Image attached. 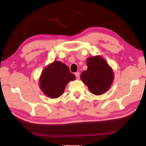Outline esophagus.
I'll use <instances>...</instances> for the list:
<instances>
[{"label":"esophagus","mask_w":146,"mask_h":146,"mask_svg":"<svg viewBox=\"0 0 146 146\" xmlns=\"http://www.w3.org/2000/svg\"><path fill=\"white\" fill-rule=\"evenodd\" d=\"M75 76H76V78L77 79H79L80 78V72H76L75 73Z\"/></svg>","instance_id":"1"}]
</instances>
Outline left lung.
I'll return each mask as SVG.
<instances>
[{
	"instance_id": "left-lung-1",
	"label": "left lung",
	"mask_w": 146,
	"mask_h": 146,
	"mask_svg": "<svg viewBox=\"0 0 146 146\" xmlns=\"http://www.w3.org/2000/svg\"><path fill=\"white\" fill-rule=\"evenodd\" d=\"M88 69L81 74V80L95 95L102 94L113 81V71L102 58L90 57L87 60Z\"/></svg>"
}]
</instances>
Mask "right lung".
Masks as SVG:
<instances>
[{
    "instance_id": "add662e5",
    "label": "right lung",
    "mask_w": 146,
    "mask_h": 146,
    "mask_svg": "<svg viewBox=\"0 0 146 146\" xmlns=\"http://www.w3.org/2000/svg\"><path fill=\"white\" fill-rule=\"evenodd\" d=\"M75 78V76L70 72L66 65L61 62L56 61L42 71L40 78V85L46 95L55 98L60 96L68 82Z\"/></svg>"
}]
</instances>
